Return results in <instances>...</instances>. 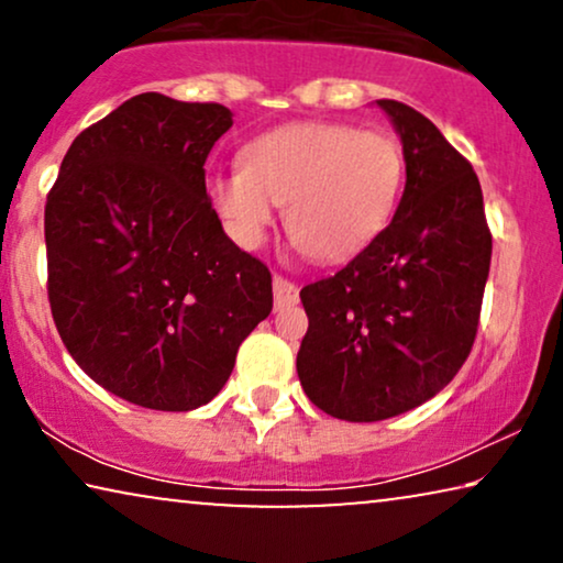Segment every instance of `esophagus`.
I'll return each instance as SVG.
<instances>
[{
    "label": "esophagus",
    "mask_w": 563,
    "mask_h": 563,
    "mask_svg": "<svg viewBox=\"0 0 563 563\" xmlns=\"http://www.w3.org/2000/svg\"><path fill=\"white\" fill-rule=\"evenodd\" d=\"M297 302H299L297 284L284 279V276H274V307L276 310H284V307H291Z\"/></svg>",
    "instance_id": "esophagus-1"
}]
</instances>
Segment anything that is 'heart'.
Masks as SVG:
<instances>
[{
  "mask_svg": "<svg viewBox=\"0 0 563 563\" xmlns=\"http://www.w3.org/2000/svg\"><path fill=\"white\" fill-rule=\"evenodd\" d=\"M405 153L384 130L345 122H291L253 137L241 172L212 181V202L243 245H258L287 207V233L318 261L364 251L399 205Z\"/></svg>",
  "mask_w": 563,
  "mask_h": 563,
  "instance_id": "heart-1",
  "label": "heart"
}]
</instances>
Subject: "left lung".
Segmentation results:
<instances>
[{"label":"left lung","instance_id":"left-lung-1","mask_svg":"<svg viewBox=\"0 0 563 563\" xmlns=\"http://www.w3.org/2000/svg\"><path fill=\"white\" fill-rule=\"evenodd\" d=\"M376 104L402 137V199L356 258L299 291L310 320L299 382L314 407L349 422L402 415L459 374L492 261L472 164L426 114L395 99Z\"/></svg>","mask_w":563,"mask_h":563}]
</instances>
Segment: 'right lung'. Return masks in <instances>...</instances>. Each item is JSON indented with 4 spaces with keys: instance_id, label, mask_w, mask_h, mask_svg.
<instances>
[{
    "instance_id": "add662e5",
    "label": "right lung",
    "mask_w": 563,
    "mask_h": 563,
    "mask_svg": "<svg viewBox=\"0 0 563 563\" xmlns=\"http://www.w3.org/2000/svg\"><path fill=\"white\" fill-rule=\"evenodd\" d=\"M230 125L218 102L145 91L76 135L45 202L60 341L99 387L148 410L210 402L272 312V272L207 197L205 161Z\"/></svg>"
}]
</instances>
